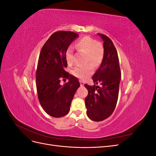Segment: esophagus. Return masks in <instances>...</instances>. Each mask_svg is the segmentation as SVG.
I'll return each mask as SVG.
<instances>
[{
  "label": "esophagus",
  "mask_w": 156,
  "mask_h": 156,
  "mask_svg": "<svg viewBox=\"0 0 156 156\" xmlns=\"http://www.w3.org/2000/svg\"><path fill=\"white\" fill-rule=\"evenodd\" d=\"M79 82H80V84H81V86H83L84 84V83L83 81H81V80H80Z\"/></svg>",
  "instance_id": "obj_1"
}]
</instances>
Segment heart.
<instances>
[{"mask_svg": "<svg viewBox=\"0 0 156 156\" xmlns=\"http://www.w3.org/2000/svg\"><path fill=\"white\" fill-rule=\"evenodd\" d=\"M76 48L79 51L87 54L86 63L89 62L94 67H96L101 62L103 56V48L100 44L97 43L96 40L92 37L89 36L82 37L77 41ZM66 58L69 64H72L73 62V51L71 47L66 51ZM72 73L75 77L84 80L92 74V68L90 66H76L73 69Z\"/></svg>", "mask_w": 156, "mask_h": 156, "instance_id": "obj_1", "label": "heart"}]
</instances>
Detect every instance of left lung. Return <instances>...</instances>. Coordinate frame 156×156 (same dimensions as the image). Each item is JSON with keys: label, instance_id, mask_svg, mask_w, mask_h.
Masks as SVG:
<instances>
[{"label": "left lung", "instance_id": "left-lung-1", "mask_svg": "<svg viewBox=\"0 0 156 156\" xmlns=\"http://www.w3.org/2000/svg\"><path fill=\"white\" fill-rule=\"evenodd\" d=\"M103 41V58L100 67L92 77L94 83L99 86L84 84L88 94L85 98L87 115L94 121H102L114 111L119 97L121 79L119 59L111 40L107 36L98 34Z\"/></svg>", "mask_w": 156, "mask_h": 156}]
</instances>
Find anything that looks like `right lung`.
<instances>
[{
  "instance_id": "obj_1",
  "label": "right lung",
  "mask_w": 156,
  "mask_h": 156,
  "mask_svg": "<svg viewBox=\"0 0 156 156\" xmlns=\"http://www.w3.org/2000/svg\"><path fill=\"white\" fill-rule=\"evenodd\" d=\"M79 35L70 31H58L47 40L40 51L36 73V88L43 109L51 116L62 117L69 111L75 93L80 87L77 77L66 72V53ZM62 78L69 81L61 86Z\"/></svg>"
}]
</instances>
